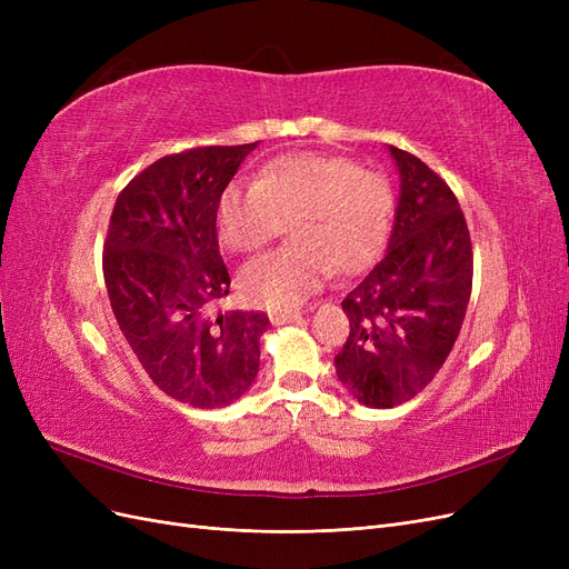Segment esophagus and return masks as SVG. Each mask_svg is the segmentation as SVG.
Masks as SVG:
<instances>
[{
  "instance_id": "34e87169",
  "label": "esophagus",
  "mask_w": 569,
  "mask_h": 569,
  "mask_svg": "<svg viewBox=\"0 0 569 569\" xmlns=\"http://www.w3.org/2000/svg\"><path fill=\"white\" fill-rule=\"evenodd\" d=\"M272 325H287V322H299L301 320V311H270L268 313Z\"/></svg>"
}]
</instances>
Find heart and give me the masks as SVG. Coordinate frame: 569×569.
Instances as JSON below:
<instances>
[{"label": "heart", "mask_w": 569, "mask_h": 569, "mask_svg": "<svg viewBox=\"0 0 569 569\" xmlns=\"http://www.w3.org/2000/svg\"><path fill=\"white\" fill-rule=\"evenodd\" d=\"M389 218V187L356 161L291 153L268 163L253 184L230 182L216 206L220 242L253 253L284 222L291 244L256 258L239 272L249 303L287 311L339 272L368 266L380 251Z\"/></svg>", "instance_id": "heart-1"}]
</instances>
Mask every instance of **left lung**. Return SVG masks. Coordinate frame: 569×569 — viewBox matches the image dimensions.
<instances>
[{
  "mask_svg": "<svg viewBox=\"0 0 569 569\" xmlns=\"http://www.w3.org/2000/svg\"><path fill=\"white\" fill-rule=\"evenodd\" d=\"M399 203L387 251L347 299L351 332L335 356L358 403L393 408L418 396L449 358L472 291V242L451 187L389 144Z\"/></svg>",
  "mask_w": 569,
  "mask_h": 569,
  "instance_id": "obj_1",
  "label": "left lung"
}]
</instances>
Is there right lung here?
<instances>
[{
	"instance_id": "add662e5",
	"label": "right lung",
	"mask_w": 569,
	"mask_h": 569,
	"mask_svg": "<svg viewBox=\"0 0 569 569\" xmlns=\"http://www.w3.org/2000/svg\"><path fill=\"white\" fill-rule=\"evenodd\" d=\"M258 142L199 147L144 168L118 194L104 282L120 332L151 382L194 408H226L253 385L266 313L218 311L230 295L216 206Z\"/></svg>"
}]
</instances>
